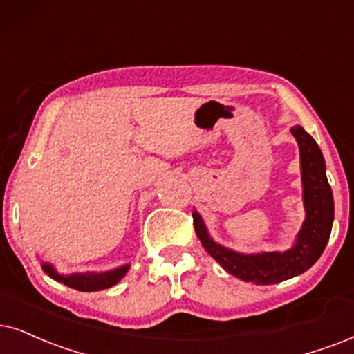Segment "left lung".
<instances>
[{
	"label": "left lung",
	"mask_w": 354,
	"mask_h": 354,
	"mask_svg": "<svg viewBox=\"0 0 354 354\" xmlns=\"http://www.w3.org/2000/svg\"><path fill=\"white\" fill-rule=\"evenodd\" d=\"M301 155L302 201L306 209L301 230L294 245L284 252L240 253L217 243L198 210H192L196 235L210 257L229 274L257 286L277 284L281 281L302 274L314 266L328 243L332 234L335 205L332 187L326 180V167L322 150L314 137L301 125L290 127Z\"/></svg>",
	"instance_id": "obj_1"
}]
</instances>
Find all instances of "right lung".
<instances>
[{
	"instance_id": "add662e5",
	"label": "right lung",
	"mask_w": 354,
	"mask_h": 354,
	"mask_svg": "<svg viewBox=\"0 0 354 354\" xmlns=\"http://www.w3.org/2000/svg\"><path fill=\"white\" fill-rule=\"evenodd\" d=\"M42 271L46 272L48 277H52L57 283H62L68 286L71 289L82 290V292H95V290H102L107 288H113L114 284H118L122 277L127 274L131 265H122L114 268V270L95 272V271H86V272H71V274H62L52 263L40 261Z\"/></svg>"
}]
</instances>
